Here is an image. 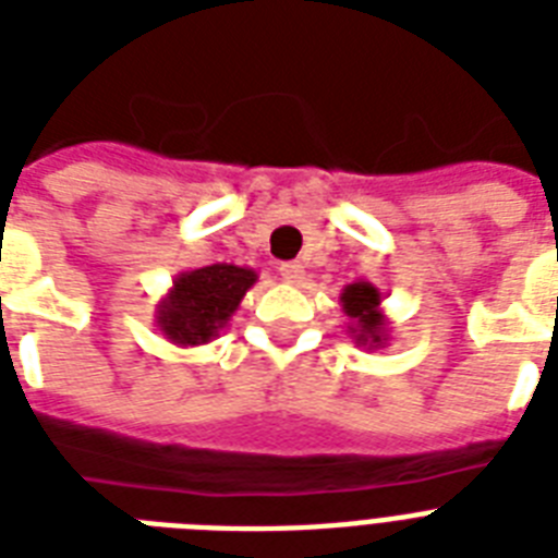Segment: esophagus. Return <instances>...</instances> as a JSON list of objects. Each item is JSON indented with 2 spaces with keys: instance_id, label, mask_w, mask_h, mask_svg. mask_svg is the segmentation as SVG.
Returning a JSON list of instances; mask_svg holds the SVG:
<instances>
[{
  "instance_id": "1",
  "label": "esophagus",
  "mask_w": 558,
  "mask_h": 558,
  "mask_svg": "<svg viewBox=\"0 0 558 558\" xmlns=\"http://www.w3.org/2000/svg\"><path fill=\"white\" fill-rule=\"evenodd\" d=\"M278 271L280 278L287 280V283H292V287H298V283L304 280V263H280Z\"/></svg>"
}]
</instances>
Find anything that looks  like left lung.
Returning <instances> with one entry per match:
<instances>
[{
  "mask_svg": "<svg viewBox=\"0 0 558 558\" xmlns=\"http://www.w3.org/2000/svg\"><path fill=\"white\" fill-rule=\"evenodd\" d=\"M341 310L348 315L350 339L356 348L379 350L390 339V322L381 310V292L367 280H356L341 289Z\"/></svg>",
  "mask_w": 558,
  "mask_h": 558,
  "instance_id": "left-lung-1",
  "label": "left lung"
}]
</instances>
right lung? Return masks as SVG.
Instances as JSON below:
<instances>
[{
  "mask_svg": "<svg viewBox=\"0 0 558 558\" xmlns=\"http://www.w3.org/2000/svg\"><path fill=\"white\" fill-rule=\"evenodd\" d=\"M257 283V271L234 263H214L182 271L156 304V327L177 348H199L226 330L231 315Z\"/></svg>",
  "mask_w": 558,
  "mask_h": 558,
  "instance_id": "right-lung-1",
  "label": "right lung"
}]
</instances>
